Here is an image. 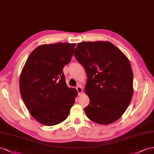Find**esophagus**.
Returning a JSON list of instances; mask_svg holds the SVG:
<instances>
[{"label":"esophagus","instance_id":"esophagus-1","mask_svg":"<svg viewBox=\"0 0 154 154\" xmlns=\"http://www.w3.org/2000/svg\"><path fill=\"white\" fill-rule=\"evenodd\" d=\"M76 89H77V91H78V94H79V95H81V94L82 93V87H81V85H79V86L76 88Z\"/></svg>","mask_w":154,"mask_h":154}]
</instances>
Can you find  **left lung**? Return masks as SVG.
<instances>
[{"label":"left lung","mask_w":154,"mask_h":154,"mask_svg":"<svg viewBox=\"0 0 154 154\" xmlns=\"http://www.w3.org/2000/svg\"><path fill=\"white\" fill-rule=\"evenodd\" d=\"M74 55L85 68L90 98L86 116L100 125L117 121L132 98L133 72L127 57L108 41L78 43Z\"/></svg>","instance_id":"obj_1"}]
</instances>
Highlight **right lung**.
<instances>
[{"label":"right lung","instance_id":"obj_1","mask_svg":"<svg viewBox=\"0 0 154 154\" xmlns=\"http://www.w3.org/2000/svg\"><path fill=\"white\" fill-rule=\"evenodd\" d=\"M75 43L42 45L31 53L19 80L22 98L37 121L54 126L64 121L75 103L77 91L69 88L63 68L73 54Z\"/></svg>","mask_w":154,"mask_h":154}]
</instances>
